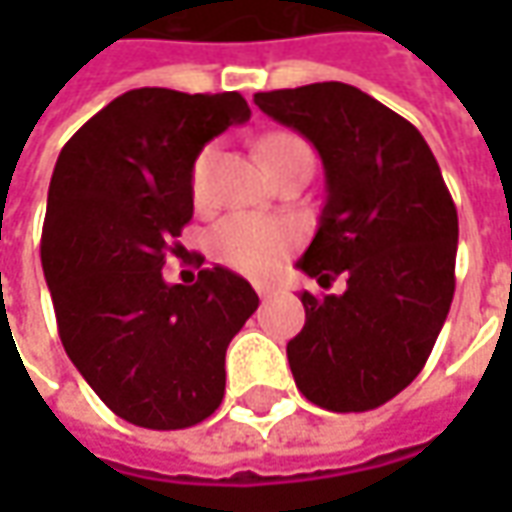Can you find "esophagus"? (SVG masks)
<instances>
[{
    "instance_id": "esophagus-1",
    "label": "esophagus",
    "mask_w": 512,
    "mask_h": 512,
    "mask_svg": "<svg viewBox=\"0 0 512 512\" xmlns=\"http://www.w3.org/2000/svg\"><path fill=\"white\" fill-rule=\"evenodd\" d=\"M256 293H259V296H262V302H267V299H270V296H273V287L259 285V287H256Z\"/></svg>"
}]
</instances>
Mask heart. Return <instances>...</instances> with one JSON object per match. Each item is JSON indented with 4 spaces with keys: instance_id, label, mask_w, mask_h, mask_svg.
<instances>
[{
    "instance_id": "obj_1",
    "label": "heart",
    "mask_w": 512,
    "mask_h": 512,
    "mask_svg": "<svg viewBox=\"0 0 512 512\" xmlns=\"http://www.w3.org/2000/svg\"><path fill=\"white\" fill-rule=\"evenodd\" d=\"M259 156L267 176H273L299 159H310V150L296 133L279 130L259 142ZM210 162H213V148H202L190 165V199L196 202V207L207 202ZM296 242H299V230L290 222L253 216V213H233L210 230V253L216 256V262L247 276L273 273L285 262V256L296 247Z\"/></svg>"
}]
</instances>
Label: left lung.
<instances>
[{
    "mask_svg": "<svg viewBox=\"0 0 512 512\" xmlns=\"http://www.w3.org/2000/svg\"><path fill=\"white\" fill-rule=\"evenodd\" d=\"M313 142L325 165L319 230L296 262L342 296L302 293L305 327L287 362L307 402L382 407L422 373L456 290L459 216L439 162L404 116L344 82L256 93Z\"/></svg>",
    "mask_w": 512,
    "mask_h": 512,
    "instance_id": "left-lung-1",
    "label": "left lung"
}]
</instances>
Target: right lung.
I'll return each instance as SVG.
<instances>
[{"instance_id": "1", "label": "right lung", "mask_w": 512, "mask_h": 512, "mask_svg": "<svg viewBox=\"0 0 512 512\" xmlns=\"http://www.w3.org/2000/svg\"><path fill=\"white\" fill-rule=\"evenodd\" d=\"M250 119L236 93L136 88L90 116L50 176L42 270L59 339L110 410L148 430L205 422L225 399V353L259 307L227 267L168 285L193 219L190 165Z\"/></svg>"}]
</instances>
